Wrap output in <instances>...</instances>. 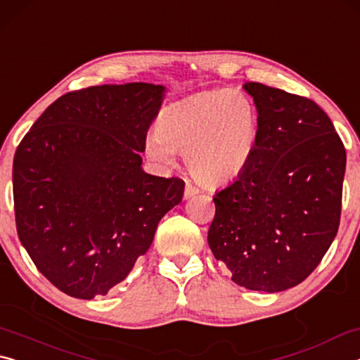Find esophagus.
<instances>
[{"instance_id":"34e87169","label":"esophagus","mask_w":360,"mask_h":360,"mask_svg":"<svg viewBox=\"0 0 360 360\" xmlns=\"http://www.w3.org/2000/svg\"><path fill=\"white\" fill-rule=\"evenodd\" d=\"M200 191L195 186H192L191 182H186V188H184V198H191L193 195H197Z\"/></svg>"}]
</instances>
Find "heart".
<instances>
[{"mask_svg":"<svg viewBox=\"0 0 360 360\" xmlns=\"http://www.w3.org/2000/svg\"><path fill=\"white\" fill-rule=\"evenodd\" d=\"M257 108L240 90H210L168 106L155 130L144 136V152L160 168L184 154L188 172L205 186L238 179L259 141Z\"/></svg>","mask_w":360,"mask_h":360,"instance_id":"heart-1","label":"heart"}]
</instances>
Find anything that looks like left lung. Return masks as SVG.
Wrapping results in <instances>:
<instances>
[{
    "label": "left lung",
    "instance_id": "8db88e82",
    "mask_svg": "<svg viewBox=\"0 0 360 360\" xmlns=\"http://www.w3.org/2000/svg\"><path fill=\"white\" fill-rule=\"evenodd\" d=\"M259 141L238 179L216 192L208 245L251 290L281 292L307 279L337 236L346 150L314 101L259 82Z\"/></svg>",
    "mask_w": 360,
    "mask_h": 360
}]
</instances>
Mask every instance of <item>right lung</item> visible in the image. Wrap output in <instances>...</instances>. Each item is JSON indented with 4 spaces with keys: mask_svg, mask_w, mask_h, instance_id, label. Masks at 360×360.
Returning a JSON list of instances; mask_svg holds the SVG:
<instances>
[{
    "mask_svg": "<svg viewBox=\"0 0 360 360\" xmlns=\"http://www.w3.org/2000/svg\"><path fill=\"white\" fill-rule=\"evenodd\" d=\"M165 92L148 82L70 92L15 150L17 233L36 268L65 294L106 295L181 203L184 181L148 174L139 155Z\"/></svg>",
    "mask_w": 360,
    "mask_h": 360,
    "instance_id": "1",
    "label": "right lung"
}]
</instances>
